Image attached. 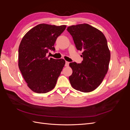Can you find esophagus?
I'll use <instances>...</instances> for the list:
<instances>
[{
    "label": "esophagus",
    "mask_w": 130,
    "mask_h": 130,
    "mask_svg": "<svg viewBox=\"0 0 130 130\" xmlns=\"http://www.w3.org/2000/svg\"><path fill=\"white\" fill-rule=\"evenodd\" d=\"M69 62H67V61H66V64H65V66H66V67L69 66Z\"/></svg>",
    "instance_id": "obj_1"
}]
</instances>
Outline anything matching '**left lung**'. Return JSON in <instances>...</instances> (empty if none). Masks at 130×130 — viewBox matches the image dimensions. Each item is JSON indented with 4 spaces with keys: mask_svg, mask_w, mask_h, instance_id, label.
Wrapping results in <instances>:
<instances>
[{
    "mask_svg": "<svg viewBox=\"0 0 130 130\" xmlns=\"http://www.w3.org/2000/svg\"><path fill=\"white\" fill-rule=\"evenodd\" d=\"M67 30L76 49L83 51L81 63H69L73 70L70 83L75 89L90 92L99 87L108 70L111 54L107 40L101 31L88 24L72 25Z\"/></svg>",
    "mask_w": 130,
    "mask_h": 130,
    "instance_id": "8db88e82",
    "label": "left lung"
}]
</instances>
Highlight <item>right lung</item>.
<instances>
[{
  "mask_svg": "<svg viewBox=\"0 0 130 130\" xmlns=\"http://www.w3.org/2000/svg\"><path fill=\"white\" fill-rule=\"evenodd\" d=\"M66 25L40 24L23 37L18 50V67L27 85L33 92L46 93L56 84L65 64L62 58H48L49 50H55L57 38Z\"/></svg>",
  "mask_w": 130,
  "mask_h": 130,
  "instance_id": "1",
  "label": "right lung"
}]
</instances>
